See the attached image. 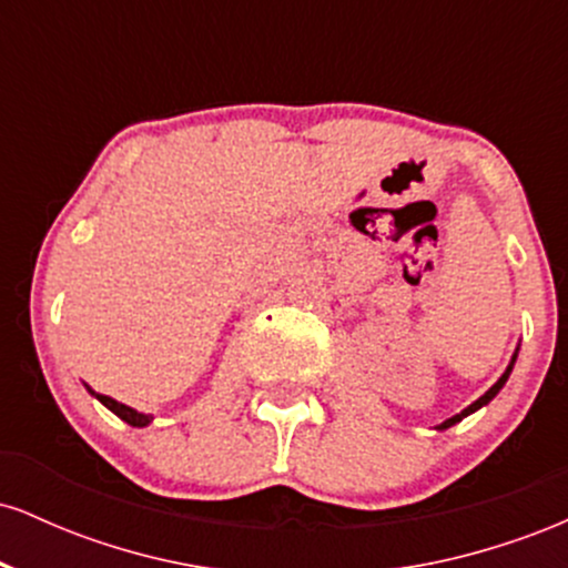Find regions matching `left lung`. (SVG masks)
<instances>
[{
    "mask_svg": "<svg viewBox=\"0 0 568 568\" xmlns=\"http://www.w3.org/2000/svg\"><path fill=\"white\" fill-rule=\"evenodd\" d=\"M513 363H515V357H513ZM513 363H510V368H507V371H505V374H501V379H499L497 384H494V387H491V389H488V393H486V395H480V397H478V400H475V403H473V406H467L465 410H462V414H456V416H452V419H446V422H443V425H440V429H446V427H452V425H456V422H462V419H465V416H467V414H473V410H478L480 406H486V403H488V400H491V397L499 393V389H501V384H505V382H507V376H510V371H513Z\"/></svg>",
    "mask_w": 568,
    "mask_h": 568,
    "instance_id": "left-lung-1",
    "label": "left lung"
}]
</instances>
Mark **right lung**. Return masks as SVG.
Instances as JSON below:
<instances>
[{
	"label": "right lung",
	"instance_id": "add662e5",
	"mask_svg": "<svg viewBox=\"0 0 568 568\" xmlns=\"http://www.w3.org/2000/svg\"><path fill=\"white\" fill-rule=\"evenodd\" d=\"M98 400L103 403V406H106L109 410H114L116 416H120V419H125L128 425H133V427H146L149 422H152V416L149 414H139V410H133L130 406H125V403H116V400H112V397L109 395H95Z\"/></svg>",
	"mask_w": 568,
	"mask_h": 568
}]
</instances>
